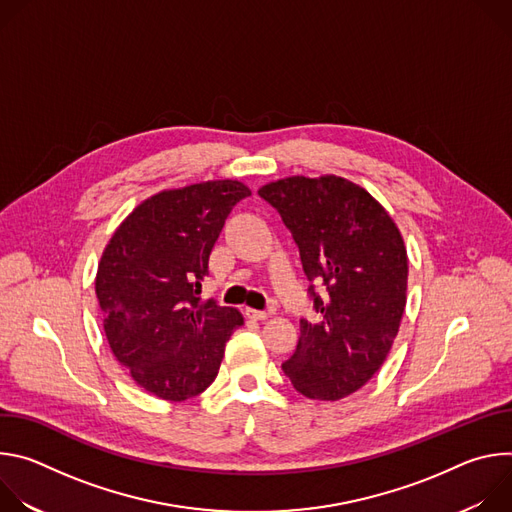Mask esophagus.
I'll list each match as a JSON object with an SVG mask.
<instances>
[{
    "label": "esophagus",
    "mask_w": 512,
    "mask_h": 512,
    "mask_svg": "<svg viewBox=\"0 0 512 512\" xmlns=\"http://www.w3.org/2000/svg\"><path fill=\"white\" fill-rule=\"evenodd\" d=\"M245 316L253 318V320H265L267 318V312L263 310H253V308H245Z\"/></svg>",
    "instance_id": "obj_1"
}]
</instances>
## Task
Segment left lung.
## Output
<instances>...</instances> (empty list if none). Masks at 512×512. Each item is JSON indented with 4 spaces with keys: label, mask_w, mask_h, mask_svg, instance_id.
<instances>
[{
    "label": "left lung",
    "mask_w": 512,
    "mask_h": 512,
    "mask_svg": "<svg viewBox=\"0 0 512 512\" xmlns=\"http://www.w3.org/2000/svg\"><path fill=\"white\" fill-rule=\"evenodd\" d=\"M259 196L294 237L320 314L316 324L300 320V342L281 369L310 399H342L381 369L399 332L407 302L403 237L367 190L338 176L277 180Z\"/></svg>",
    "instance_id": "obj_1"
}]
</instances>
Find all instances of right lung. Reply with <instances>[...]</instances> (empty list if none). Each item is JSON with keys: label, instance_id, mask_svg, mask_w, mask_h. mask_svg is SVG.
<instances>
[{"label": "right lung", "instance_id": "1", "mask_svg": "<svg viewBox=\"0 0 512 512\" xmlns=\"http://www.w3.org/2000/svg\"><path fill=\"white\" fill-rule=\"evenodd\" d=\"M247 196L237 180L160 192L125 218L103 251L95 291L109 346L160 399L200 395L243 324L239 310L202 302L200 281L227 216Z\"/></svg>", "mask_w": 512, "mask_h": 512}]
</instances>
